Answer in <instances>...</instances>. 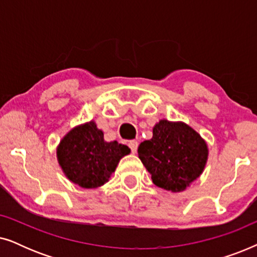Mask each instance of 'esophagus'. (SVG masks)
<instances>
[{
	"instance_id": "34e87169",
	"label": "esophagus",
	"mask_w": 257,
	"mask_h": 257,
	"mask_svg": "<svg viewBox=\"0 0 257 257\" xmlns=\"http://www.w3.org/2000/svg\"><path fill=\"white\" fill-rule=\"evenodd\" d=\"M138 142H137V140H130L128 142V146H130V149H131V151H132V153H136L137 152V150H138Z\"/></svg>"
}]
</instances>
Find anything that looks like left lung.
Returning <instances> with one entry per match:
<instances>
[{
  "instance_id": "8db88e82",
  "label": "left lung",
  "mask_w": 257,
  "mask_h": 257,
  "mask_svg": "<svg viewBox=\"0 0 257 257\" xmlns=\"http://www.w3.org/2000/svg\"><path fill=\"white\" fill-rule=\"evenodd\" d=\"M138 156L154 185L181 192L202 173L208 150L199 133L188 125L164 119L153 127L152 139L140 144Z\"/></svg>"
}]
</instances>
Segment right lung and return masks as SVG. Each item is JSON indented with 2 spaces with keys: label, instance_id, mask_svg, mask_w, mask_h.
I'll return each mask as SVG.
<instances>
[{
  "label": "right lung",
  "instance_id": "1",
  "mask_svg": "<svg viewBox=\"0 0 257 257\" xmlns=\"http://www.w3.org/2000/svg\"><path fill=\"white\" fill-rule=\"evenodd\" d=\"M131 152L117 142L106 143L93 121L71 130L57 149L58 163L66 177L83 188L104 185L119 160Z\"/></svg>",
  "mask_w": 257,
  "mask_h": 257
}]
</instances>
